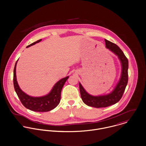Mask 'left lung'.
<instances>
[{
	"label": "left lung",
	"mask_w": 146,
	"mask_h": 146,
	"mask_svg": "<svg viewBox=\"0 0 146 146\" xmlns=\"http://www.w3.org/2000/svg\"><path fill=\"white\" fill-rule=\"evenodd\" d=\"M106 47L116 54L120 59L122 66L120 79L113 91L109 94L94 96L88 94L80 83L81 98L87 105L96 108H106L117 103L123 96L128 81V60L123 51L115 44L105 39Z\"/></svg>",
	"instance_id": "obj_1"
}]
</instances>
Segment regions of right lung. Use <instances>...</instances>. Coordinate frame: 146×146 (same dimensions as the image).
Here are the masks:
<instances>
[{"mask_svg":"<svg viewBox=\"0 0 146 146\" xmlns=\"http://www.w3.org/2000/svg\"><path fill=\"white\" fill-rule=\"evenodd\" d=\"M41 41V39L38 40L27 47L29 48L33 46ZM17 61L15 64L13 71V84L17 95L23 105L27 109L36 112H47L55 108L60 102L62 88L69 76L58 81L47 95L42 97H32L23 92L18 84L16 72Z\"/></svg>","mask_w":146,"mask_h":146,"instance_id":"right-lung-1","label":"right lung"}]
</instances>
